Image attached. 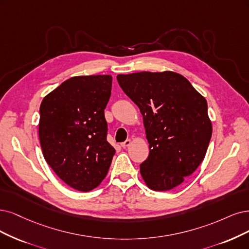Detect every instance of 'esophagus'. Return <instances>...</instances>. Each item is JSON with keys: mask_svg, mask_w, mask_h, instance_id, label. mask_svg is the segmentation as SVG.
Returning <instances> with one entry per match:
<instances>
[{"mask_svg": "<svg viewBox=\"0 0 249 249\" xmlns=\"http://www.w3.org/2000/svg\"><path fill=\"white\" fill-rule=\"evenodd\" d=\"M131 141L130 140H127V141H125L124 142H121V146L123 149H126V148H128V146H129L130 144H131Z\"/></svg>", "mask_w": 249, "mask_h": 249, "instance_id": "1", "label": "esophagus"}]
</instances>
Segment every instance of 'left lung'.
Here are the masks:
<instances>
[{
  "instance_id": "1",
  "label": "left lung",
  "mask_w": 249,
  "mask_h": 249,
  "mask_svg": "<svg viewBox=\"0 0 249 249\" xmlns=\"http://www.w3.org/2000/svg\"><path fill=\"white\" fill-rule=\"evenodd\" d=\"M117 80L142 115L150 148L141 164L145 185L153 191L179 186L203 161L213 134L205 97L171 71L118 75Z\"/></svg>"
}]
</instances>
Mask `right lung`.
I'll use <instances>...</instances> for the list:
<instances>
[{"instance_id":"1","label":"right lung","mask_w":249,"mask_h":249,"mask_svg":"<svg viewBox=\"0 0 249 249\" xmlns=\"http://www.w3.org/2000/svg\"><path fill=\"white\" fill-rule=\"evenodd\" d=\"M112 80L110 75L70 78L40 107L44 158L61 180L81 192L100 185L116 152L107 141L105 118Z\"/></svg>"}]
</instances>
